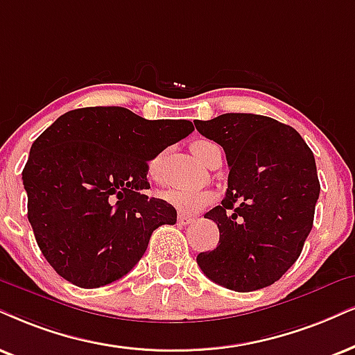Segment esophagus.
Listing matches in <instances>:
<instances>
[{
  "label": "esophagus",
  "mask_w": 355,
  "mask_h": 355,
  "mask_svg": "<svg viewBox=\"0 0 355 355\" xmlns=\"http://www.w3.org/2000/svg\"><path fill=\"white\" fill-rule=\"evenodd\" d=\"M193 221H195V216H191V214H185V213L178 214V223L180 224H191Z\"/></svg>",
  "instance_id": "1"
}]
</instances>
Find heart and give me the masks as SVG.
<instances>
[{
    "label": "heart",
    "mask_w": 355,
    "mask_h": 355,
    "mask_svg": "<svg viewBox=\"0 0 355 355\" xmlns=\"http://www.w3.org/2000/svg\"><path fill=\"white\" fill-rule=\"evenodd\" d=\"M216 147L218 146L214 144V142L206 141V139H198V141H195L191 144V152L201 164H206L208 162L211 152L216 149ZM157 160L159 159H154L149 165L150 175H155ZM160 196H162L165 203L173 206L175 209L182 211V213H195V211L203 209L214 201L213 191L190 190V188H168V190H165Z\"/></svg>",
    "instance_id": "obj_1"
}]
</instances>
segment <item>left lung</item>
Segmentation results:
<instances>
[{
    "instance_id": "left-lung-1",
    "label": "left lung",
    "mask_w": 355,
    "mask_h": 355,
    "mask_svg": "<svg viewBox=\"0 0 355 355\" xmlns=\"http://www.w3.org/2000/svg\"><path fill=\"white\" fill-rule=\"evenodd\" d=\"M195 125L230 165L226 196L205 214L218 224L219 242L196 262L230 290L266 288L297 262L313 227L321 188L315 155L291 125L267 116L227 113Z\"/></svg>"
}]
</instances>
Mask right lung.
<instances>
[{"mask_svg": "<svg viewBox=\"0 0 355 355\" xmlns=\"http://www.w3.org/2000/svg\"><path fill=\"white\" fill-rule=\"evenodd\" d=\"M195 131L187 119L149 121L119 106L62 114L35 139L22 183L40 252L82 288L124 277L177 211L149 198V160Z\"/></svg>", "mask_w": 355, "mask_h": 355, "instance_id": "1", "label": "right lung"}]
</instances>
